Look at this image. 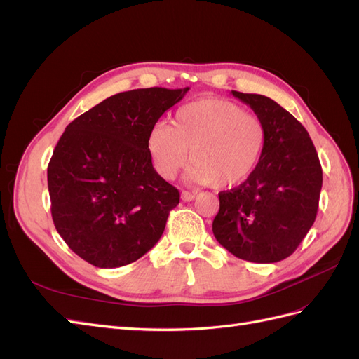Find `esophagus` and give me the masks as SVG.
Here are the masks:
<instances>
[{
  "label": "esophagus",
  "instance_id": "obj_1",
  "mask_svg": "<svg viewBox=\"0 0 359 359\" xmlns=\"http://www.w3.org/2000/svg\"><path fill=\"white\" fill-rule=\"evenodd\" d=\"M194 198H196V194H194V193H190V191H186V190H184V191L181 193V199H182L184 202H190V201H193Z\"/></svg>",
  "mask_w": 359,
  "mask_h": 359
}]
</instances>
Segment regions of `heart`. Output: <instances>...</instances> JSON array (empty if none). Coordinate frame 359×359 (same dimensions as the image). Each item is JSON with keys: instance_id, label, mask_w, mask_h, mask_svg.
<instances>
[{"instance_id": "obj_1", "label": "heart", "mask_w": 359, "mask_h": 359, "mask_svg": "<svg viewBox=\"0 0 359 359\" xmlns=\"http://www.w3.org/2000/svg\"><path fill=\"white\" fill-rule=\"evenodd\" d=\"M265 144L266 128L260 118L215 97L181 106L172 127L157 123L147 137L151 163L161 178H175L190 157L187 180L215 189L244 182L256 169Z\"/></svg>"}]
</instances>
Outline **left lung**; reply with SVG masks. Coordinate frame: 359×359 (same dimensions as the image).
<instances>
[{
	"label": "left lung",
	"mask_w": 359,
	"mask_h": 359,
	"mask_svg": "<svg viewBox=\"0 0 359 359\" xmlns=\"http://www.w3.org/2000/svg\"><path fill=\"white\" fill-rule=\"evenodd\" d=\"M232 94L264 123L266 144L252 175L219 193L212 232L233 256L274 264L295 252L316 220L322 166L309 132L295 116L269 97Z\"/></svg>",
	"instance_id": "obj_1"
}]
</instances>
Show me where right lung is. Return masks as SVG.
Wrapping results in <instances>:
<instances>
[{
	"instance_id": "add662e5",
	"label": "right lung",
	"mask_w": 359,
	"mask_h": 359,
	"mask_svg": "<svg viewBox=\"0 0 359 359\" xmlns=\"http://www.w3.org/2000/svg\"><path fill=\"white\" fill-rule=\"evenodd\" d=\"M189 88L115 94L66 127L48 166L52 220L73 252L99 268L135 262L165 231L180 191L151 163V127Z\"/></svg>"
}]
</instances>
